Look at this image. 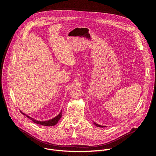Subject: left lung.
Segmentation results:
<instances>
[{
	"label": "left lung",
	"instance_id": "8db88e82",
	"mask_svg": "<svg viewBox=\"0 0 156 156\" xmlns=\"http://www.w3.org/2000/svg\"><path fill=\"white\" fill-rule=\"evenodd\" d=\"M20 112H21V113L22 114L27 116L28 119H31L34 123H36L37 124H39V125H44V126H54V125H55L57 123V122H58V120H60V119L61 118V117H62V114L60 113L57 117H55V118H54L52 119H51L49 120H47V121H39V120H36L31 118L29 115H27V114H25L23 112H21V110H20ZM94 124H95V125H96V123H94Z\"/></svg>",
	"mask_w": 156,
	"mask_h": 156
}]
</instances>
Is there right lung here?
I'll list each match as a JSON object with an SVG mask.
<instances>
[{
	"instance_id": "add662e5",
	"label": "right lung",
	"mask_w": 156,
	"mask_h": 156,
	"mask_svg": "<svg viewBox=\"0 0 156 156\" xmlns=\"http://www.w3.org/2000/svg\"><path fill=\"white\" fill-rule=\"evenodd\" d=\"M97 126H99V127H103V126H101V125H98V124H96V125Z\"/></svg>"
}]
</instances>
